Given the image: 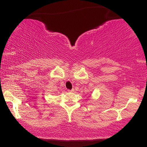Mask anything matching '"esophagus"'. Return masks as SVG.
Listing matches in <instances>:
<instances>
[{
    "mask_svg": "<svg viewBox=\"0 0 147 147\" xmlns=\"http://www.w3.org/2000/svg\"><path fill=\"white\" fill-rule=\"evenodd\" d=\"M69 92H74V89H72V90H67Z\"/></svg>",
    "mask_w": 147,
    "mask_h": 147,
    "instance_id": "esophagus-1",
    "label": "esophagus"
}]
</instances>
